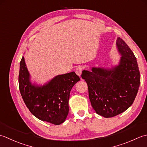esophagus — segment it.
I'll return each mask as SVG.
<instances>
[{
  "instance_id": "esophagus-1",
  "label": "esophagus",
  "mask_w": 147,
  "mask_h": 147,
  "mask_svg": "<svg viewBox=\"0 0 147 147\" xmlns=\"http://www.w3.org/2000/svg\"><path fill=\"white\" fill-rule=\"evenodd\" d=\"M82 69H83V68H82V67H81V66H79V67H78L76 68V74L78 76L80 77V76H81Z\"/></svg>"
}]
</instances>
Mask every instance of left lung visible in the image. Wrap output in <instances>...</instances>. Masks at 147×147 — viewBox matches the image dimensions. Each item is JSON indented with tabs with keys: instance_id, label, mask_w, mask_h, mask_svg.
Segmentation results:
<instances>
[{
	"instance_id": "8db88e82",
	"label": "left lung",
	"mask_w": 147,
	"mask_h": 147,
	"mask_svg": "<svg viewBox=\"0 0 147 147\" xmlns=\"http://www.w3.org/2000/svg\"><path fill=\"white\" fill-rule=\"evenodd\" d=\"M116 46L122 56L111 68L92 67L83 70L91 105L98 115L112 117L125 111L134 102L140 84L136 58L127 44L118 37Z\"/></svg>"
}]
</instances>
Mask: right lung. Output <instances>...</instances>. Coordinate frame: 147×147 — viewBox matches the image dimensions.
Wrapping results in <instances>:
<instances>
[{
  "instance_id": "add662e5",
  "label": "right lung",
  "mask_w": 147,
  "mask_h": 147,
  "mask_svg": "<svg viewBox=\"0 0 147 147\" xmlns=\"http://www.w3.org/2000/svg\"><path fill=\"white\" fill-rule=\"evenodd\" d=\"M23 56L20 61L19 88L30 111L41 121L59 125L68 114L71 88L80 80L75 71L58 75L43 86L32 84Z\"/></svg>"
}]
</instances>
